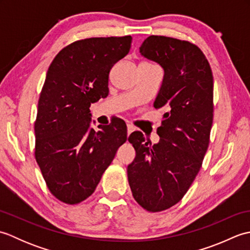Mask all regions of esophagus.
Masks as SVG:
<instances>
[{
	"label": "esophagus",
	"instance_id": "1",
	"mask_svg": "<svg viewBox=\"0 0 250 250\" xmlns=\"http://www.w3.org/2000/svg\"><path fill=\"white\" fill-rule=\"evenodd\" d=\"M126 128H128V137H129V135L134 131V126L131 125H126Z\"/></svg>",
	"mask_w": 250,
	"mask_h": 250
}]
</instances>
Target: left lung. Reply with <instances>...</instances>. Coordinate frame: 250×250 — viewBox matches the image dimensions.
I'll return each instance as SVG.
<instances>
[{"mask_svg":"<svg viewBox=\"0 0 250 250\" xmlns=\"http://www.w3.org/2000/svg\"><path fill=\"white\" fill-rule=\"evenodd\" d=\"M140 52L163 67L153 106L166 114L158 144L145 143L140 131L129 136L136 156L126 172L135 201L156 213L184 198L202 167L213 125L214 82L206 57L190 42L150 35Z\"/></svg>","mask_w":250,"mask_h":250,"instance_id":"1","label":"left lung"}]
</instances>
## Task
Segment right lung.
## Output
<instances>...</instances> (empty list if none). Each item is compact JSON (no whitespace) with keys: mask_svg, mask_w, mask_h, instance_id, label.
<instances>
[{"mask_svg":"<svg viewBox=\"0 0 250 250\" xmlns=\"http://www.w3.org/2000/svg\"><path fill=\"white\" fill-rule=\"evenodd\" d=\"M130 35L91 37L52 60L34 124L35 159L49 191L66 204L91 195L116 151L128 140L124 120L90 128V105L108 95V76L129 54Z\"/></svg>","mask_w":250,"mask_h":250,"instance_id":"1","label":"right lung"}]
</instances>
